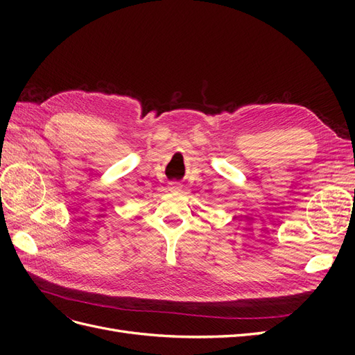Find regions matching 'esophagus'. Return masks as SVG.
<instances>
[{
    "label": "esophagus",
    "instance_id": "obj_1",
    "mask_svg": "<svg viewBox=\"0 0 355 355\" xmlns=\"http://www.w3.org/2000/svg\"><path fill=\"white\" fill-rule=\"evenodd\" d=\"M168 189L170 191H180L182 185L179 184V182H168Z\"/></svg>",
    "mask_w": 355,
    "mask_h": 355
}]
</instances>
